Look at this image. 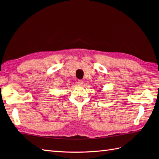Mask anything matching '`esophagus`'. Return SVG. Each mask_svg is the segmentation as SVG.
<instances>
[{"instance_id":"34e87169","label":"esophagus","mask_w":159,"mask_h":159,"mask_svg":"<svg viewBox=\"0 0 159 159\" xmlns=\"http://www.w3.org/2000/svg\"><path fill=\"white\" fill-rule=\"evenodd\" d=\"M77 84H78V85H82L83 84V81L82 80H78V81H77Z\"/></svg>"}]
</instances>
